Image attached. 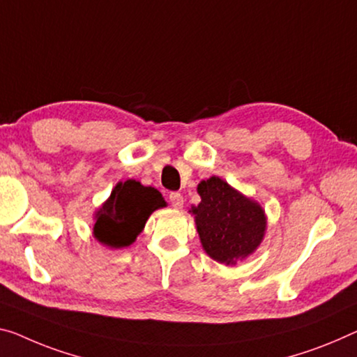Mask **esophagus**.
<instances>
[{"label":"esophagus","mask_w":357,"mask_h":357,"mask_svg":"<svg viewBox=\"0 0 357 357\" xmlns=\"http://www.w3.org/2000/svg\"><path fill=\"white\" fill-rule=\"evenodd\" d=\"M169 201H171V204L175 207V209H180V207H183V196L180 193L169 195Z\"/></svg>","instance_id":"obj_1"}]
</instances>
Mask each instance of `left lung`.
Masks as SVG:
<instances>
[{
	"mask_svg": "<svg viewBox=\"0 0 357 357\" xmlns=\"http://www.w3.org/2000/svg\"><path fill=\"white\" fill-rule=\"evenodd\" d=\"M197 193L201 202L190 212L206 254L225 265H234L236 260L254 254L266 229V215L259 202L215 175L202 180Z\"/></svg>",
	"mask_w": 357,
	"mask_h": 357,
	"instance_id": "8db88e82",
	"label": "left lung"
}]
</instances>
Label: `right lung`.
Instances as JSON below:
<instances>
[{
    "label": "right lung",
    "mask_w": 357,
    "mask_h": 357,
    "mask_svg": "<svg viewBox=\"0 0 357 357\" xmlns=\"http://www.w3.org/2000/svg\"><path fill=\"white\" fill-rule=\"evenodd\" d=\"M166 206L156 188L144 186L137 180L119 182L96 212V239L112 249L128 248L142 233L148 217Z\"/></svg>",
    "instance_id": "1"
}]
</instances>
